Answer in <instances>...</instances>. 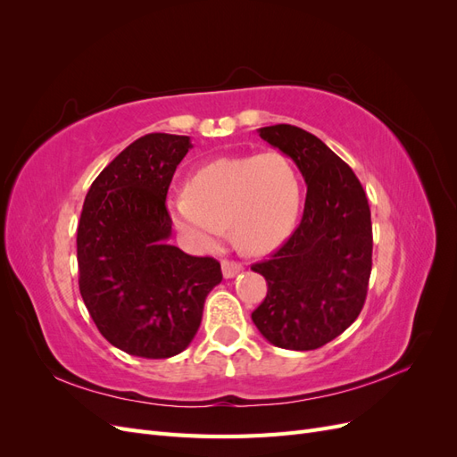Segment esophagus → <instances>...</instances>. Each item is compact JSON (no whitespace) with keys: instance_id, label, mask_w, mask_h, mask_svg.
<instances>
[{"instance_id":"obj_1","label":"esophagus","mask_w":457,"mask_h":457,"mask_svg":"<svg viewBox=\"0 0 457 457\" xmlns=\"http://www.w3.org/2000/svg\"><path fill=\"white\" fill-rule=\"evenodd\" d=\"M220 269H223L225 278H234V276L244 270L240 262H234V261H223V262H220Z\"/></svg>"}]
</instances>
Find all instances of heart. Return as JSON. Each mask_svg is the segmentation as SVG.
Segmentation results:
<instances>
[{"label":"heart","mask_w":457,"mask_h":457,"mask_svg":"<svg viewBox=\"0 0 457 457\" xmlns=\"http://www.w3.org/2000/svg\"><path fill=\"white\" fill-rule=\"evenodd\" d=\"M185 198L170 200L173 227L210 250L230 228L242 252L267 253L292 230L301 204V183L282 152L225 158L188 177Z\"/></svg>","instance_id":"b5f03b06"}]
</instances>
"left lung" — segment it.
I'll use <instances>...</instances> for the list:
<instances>
[{"label":"left lung","mask_w":457,"mask_h":457,"mask_svg":"<svg viewBox=\"0 0 457 457\" xmlns=\"http://www.w3.org/2000/svg\"><path fill=\"white\" fill-rule=\"evenodd\" d=\"M292 158L307 185L305 212L286 244L252 270L269 292L252 320L274 347L312 351L361 314L371 272V219L364 188L334 150L305 129H257Z\"/></svg>","instance_id":"obj_1"}]
</instances>
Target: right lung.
<instances>
[{
    "mask_svg": "<svg viewBox=\"0 0 457 457\" xmlns=\"http://www.w3.org/2000/svg\"><path fill=\"white\" fill-rule=\"evenodd\" d=\"M190 137L150 133L95 179L78 225L79 294L103 337L141 358L183 353L220 265L170 244L165 196Z\"/></svg>",
    "mask_w": 457,
    "mask_h": 457,
    "instance_id": "1",
    "label": "right lung"
}]
</instances>
